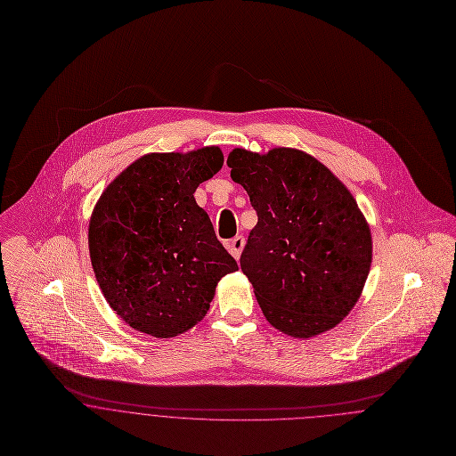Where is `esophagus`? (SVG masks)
I'll return each instance as SVG.
<instances>
[{"label": "esophagus", "mask_w": 456, "mask_h": 456, "mask_svg": "<svg viewBox=\"0 0 456 456\" xmlns=\"http://www.w3.org/2000/svg\"><path fill=\"white\" fill-rule=\"evenodd\" d=\"M227 248H229V252H231V255H232L234 258H240V255H241L243 248H245V238H243V236L232 238V240L227 243Z\"/></svg>", "instance_id": "34e87169"}]
</instances>
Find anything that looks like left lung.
I'll list each match as a JSON object with an SVG mask.
<instances>
[{
  "instance_id": "8db88e82",
  "label": "left lung",
  "mask_w": 456,
  "mask_h": 456,
  "mask_svg": "<svg viewBox=\"0 0 456 456\" xmlns=\"http://www.w3.org/2000/svg\"><path fill=\"white\" fill-rule=\"evenodd\" d=\"M227 166L258 216L240 262L264 316L299 339L334 329L358 301L372 260L352 192L296 149H234Z\"/></svg>"
}]
</instances>
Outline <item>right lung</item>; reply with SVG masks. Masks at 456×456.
<instances>
[{
  "instance_id": "1",
  "label": "right lung",
  "mask_w": 456,
  "mask_h": 456,
  "mask_svg": "<svg viewBox=\"0 0 456 456\" xmlns=\"http://www.w3.org/2000/svg\"><path fill=\"white\" fill-rule=\"evenodd\" d=\"M224 153H147L102 192L89 253L102 296L134 330L175 338L201 322L222 276L238 271L194 192Z\"/></svg>"
}]
</instances>
